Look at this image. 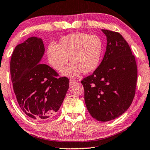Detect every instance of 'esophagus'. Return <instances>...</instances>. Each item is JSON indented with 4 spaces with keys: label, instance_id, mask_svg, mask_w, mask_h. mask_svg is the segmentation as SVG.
I'll list each match as a JSON object with an SVG mask.
<instances>
[{
    "label": "esophagus",
    "instance_id": "obj_1",
    "mask_svg": "<svg viewBox=\"0 0 150 150\" xmlns=\"http://www.w3.org/2000/svg\"><path fill=\"white\" fill-rule=\"evenodd\" d=\"M77 83V81H74V80H69V84H70L71 85H74V84Z\"/></svg>",
    "mask_w": 150,
    "mask_h": 150
}]
</instances>
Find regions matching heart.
<instances>
[{"label": "heart", "mask_w": 150, "mask_h": 150, "mask_svg": "<svg viewBox=\"0 0 150 150\" xmlns=\"http://www.w3.org/2000/svg\"><path fill=\"white\" fill-rule=\"evenodd\" d=\"M104 45L101 38L95 35L78 32L62 37L57 44L49 45L46 57L48 64L65 76L74 78L81 72L91 73L99 66Z\"/></svg>", "instance_id": "b5f03b06"}]
</instances>
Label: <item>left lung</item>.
I'll use <instances>...</instances> for the list:
<instances>
[{"mask_svg": "<svg viewBox=\"0 0 150 150\" xmlns=\"http://www.w3.org/2000/svg\"><path fill=\"white\" fill-rule=\"evenodd\" d=\"M106 50L98 68L81 81L85 102L96 120L108 122L120 117L132 104L135 95L137 67L134 55L122 35L102 29Z\"/></svg>", "mask_w": 150, "mask_h": 150, "instance_id": "1", "label": "left lung"}]
</instances>
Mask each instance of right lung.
I'll return each instance as SVG.
<instances>
[{"label":"right lung","mask_w":150,"mask_h":150,"mask_svg":"<svg viewBox=\"0 0 150 150\" xmlns=\"http://www.w3.org/2000/svg\"><path fill=\"white\" fill-rule=\"evenodd\" d=\"M45 48L42 39L30 37L14 49L10 62L13 91L20 108L37 121L55 115L69 89V79L42 64Z\"/></svg>","instance_id":"right-lung-1"}]
</instances>
